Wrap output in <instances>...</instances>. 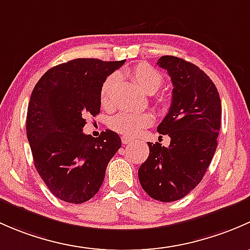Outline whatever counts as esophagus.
Returning a JSON list of instances; mask_svg holds the SVG:
<instances>
[{
    "mask_svg": "<svg viewBox=\"0 0 250 250\" xmlns=\"http://www.w3.org/2000/svg\"><path fill=\"white\" fill-rule=\"evenodd\" d=\"M122 142H123V144H128V143H131L132 142V138H130V137H122Z\"/></svg>",
    "mask_w": 250,
    "mask_h": 250,
    "instance_id": "esophagus-1",
    "label": "esophagus"
}]
</instances>
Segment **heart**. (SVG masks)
Returning a JSON list of instances; mask_svg holds the SVG:
<instances>
[{
  "label": "heart",
  "instance_id": "heart-1",
  "mask_svg": "<svg viewBox=\"0 0 250 250\" xmlns=\"http://www.w3.org/2000/svg\"><path fill=\"white\" fill-rule=\"evenodd\" d=\"M126 73L146 94L156 92L164 83L163 76L155 68L146 65V63H140V65L128 69ZM117 82V74H110L101 86V91H100V100H101L102 106H110V104H112V92ZM161 106H163V108H167L168 104L164 102ZM153 123L154 117L150 113L122 112L110 118L109 126L112 130L117 131L118 133H122L126 137H135L143 128L148 127Z\"/></svg>",
  "mask_w": 250,
  "mask_h": 250
}]
</instances>
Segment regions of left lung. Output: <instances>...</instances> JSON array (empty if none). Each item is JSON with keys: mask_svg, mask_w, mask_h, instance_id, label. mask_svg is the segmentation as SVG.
<instances>
[{"mask_svg": "<svg viewBox=\"0 0 250 250\" xmlns=\"http://www.w3.org/2000/svg\"><path fill=\"white\" fill-rule=\"evenodd\" d=\"M159 66L171 77L172 104L158 126L168 135L169 146L148 142L149 156L138 169L143 190L161 202L187 196L202 181L215 149L220 130L221 102L212 79L196 65L171 55Z\"/></svg>", "mask_w": 250, "mask_h": 250, "instance_id": "left-lung-1", "label": "left lung"}]
</instances>
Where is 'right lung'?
I'll list each match as a JSON object with an SVG mask.
<instances>
[{
    "mask_svg": "<svg viewBox=\"0 0 250 250\" xmlns=\"http://www.w3.org/2000/svg\"><path fill=\"white\" fill-rule=\"evenodd\" d=\"M125 60L74 59L48 69L31 94L26 133L41 178L58 199L83 203L101 188L107 165L122 146L114 131L97 138L83 132L86 115H97L100 91Z\"/></svg>",
    "mask_w": 250,
    "mask_h": 250,
    "instance_id": "obj_1",
    "label": "right lung"
}]
</instances>
